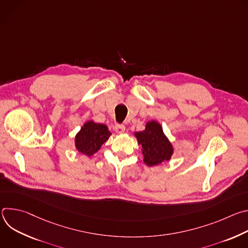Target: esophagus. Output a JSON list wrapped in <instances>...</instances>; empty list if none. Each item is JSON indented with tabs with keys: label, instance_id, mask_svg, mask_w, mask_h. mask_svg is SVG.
Instances as JSON below:
<instances>
[{
	"label": "esophagus",
	"instance_id": "1",
	"mask_svg": "<svg viewBox=\"0 0 248 248\" xmlns=\"http://www.w3.org/2000/svg\"><path fill=\"white\" fill-rule=\"evenodd\" d=\"M114 129H115V131H116L117 133H124V130H125V126H124V124H117L115 125Z\"/></svg>",
	"mask_w": 248,
	"mask_h": 248
}]
</instances>
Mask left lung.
<instances>
[{"label": "left lung", "instance_id": "8db88e82", "mask_svg": "<svg viewBox=\"0 0 248 248\" xmlns=\"http://www.w3.org/2000/svg\"><path fill=\"white\" fill-rule=\"evenodd\" d=\"M135 136L138 144L142 147L144 162L148 166L159 165L170 159L173 151L172 146L157 122L147 123L145 129L135 132Z\"/></svg>", "mask_w": 248, "mask_h": 248}]
</instances>
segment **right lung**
I'll use <instances>...</instances> for the list:
<instances>
[{
    "label": "right lung",
    "instance_id": "obj_1",
    "mask_svg": "<svg viewBox=\"0 0 248 248\" xmlns=\"http://www.w3.org/2000/svg\"><path fill=\"white\" fill-rule=\"evenodd\" d=\"M111 134L105 124L87 122L77 134L76 146L82 154L91 156L101 148Z\"/></svg>",
    "mask_w": 248,
    "mask_h": 248
}]
</instances>
